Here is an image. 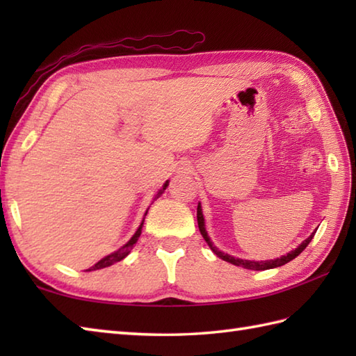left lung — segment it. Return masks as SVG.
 <instances>
[{"label": "left lung", "instance_id": "left-lung-1", "mask_svg": "<svg viewBox=\"0 0 356 356\" xmlns=\"http://www.w3.org/2000/svg\"><path fill=\"white\" fill-rule=\"evenodd\" d=\"M197 223H199V229H200V234L203 236V238L207 240V243L209 245V248H211V249H213V252H214L217 257H220L222 260L228 261V263H231V264H236V266H241V268L252 269V270L272 269V268H278V266H283V264H286V263H289L291 260H293V259H295V257L300 255L301 252L305 251L306 246H307L309 243H311V240L314 238L315 232H316V231H315L311 237H307V238L303 241V243H301L298 248H295L293 251H291L289 254H286V255H283V257H280V259H277V260H269V261H251V260H241V259H236V257H231V255H228V254L220 252L216 246H213V241L209 240L208 234H207V229H205V220H203V214H202L200 203H199V207H197Z\"/></svg>", "mask_w": 356, "mask_h": 356}]
</instances>
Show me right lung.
Segmentation results:
<instances>
[{"label": "right lung", "mask_w": 356, "mask_h": 356, "mask_svg": "<svg viewBox=\"0 0 356 356\" xmlns=\"http://www.w3.org/2000/svg\"><path fill=\"white\" fill-rule=\"evenodd\" d=\"M168 186V182H166L165 185H163V188L161 191H159V194H162V191L165 190V188ZM147 216V214H145ZM142 225L143 223H140V226H139V229L136 231V234L134 236L130 238V241H128V243H125L122 248L120 249H118L116 252H113V254H110V255H107V257H104L102 260H99L97 261L95 266H92L90 269H87V270H96V269H102V268H107V266H111V264H115V263H118V261H120L122 259H125V257L130 254V251L133 249V246L136 245V241H138V238H139V236H140V232H142Z\"/></svg>", "instance_id": "right-lung-1"}]
</instances>
